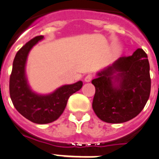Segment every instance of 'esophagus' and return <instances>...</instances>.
<instances>
[{
    "mask_svg": "<svg viewBox=\"0 0 159 159\" xmlns=\"http://www.w3.org/2000/svg\"><path fill=\"white\" fill-rule=\"evenodd\" d=\"M92 79H93V76L89 74V75H87V76L85 77L84 81H85V82H89L92 81Z\"/></svg>",
    "mask_w": 159,
    "mask_h": 159,
    "instance_id": "1",
    "label": "esophagus"
}]
</instances>
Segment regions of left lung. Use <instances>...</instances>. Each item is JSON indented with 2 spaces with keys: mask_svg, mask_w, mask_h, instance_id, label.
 <instances>
[{
  "mask_svg": "<svg viewBox=\"0 0 159 159\" xmlns=\"http://www.w3.org/2000/svg\"><path fill=\"white\" fill-rule=\"evenodd\" d=\"M150 66L143 49L119 57L97 73L92 81L96 92L93 108L103 122L122 123L141 112L149 98Z\"/></svg>",
  "mask_w": 159,
  "mask_h": 159,
  "instance_id": "8db88e82",
  "label": "left lung"
}]
</instances>
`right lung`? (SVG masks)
<instances>
[{
    "instance_id": "obj_1",
    "label": "right lung",
    "mask_w": 159,
    "mask_h": 159,
    "mask_svg": "<svg viewBox=\"0 0 159 159\" xmlns=\"http://www.w3.org/2000/svg\"><path fill=\"white\" fill-rule=\"evenodd\" d=\"M38 36L29 41L16 54L10 77V96L15 108L26 119L37 124L50 123L62 114L67 100L82 87V81L64 85L52 93L40 95L31 91L26 76L27 56L32 47L43 39Z\"/></svg>"
}]
</instances>
